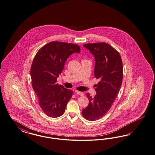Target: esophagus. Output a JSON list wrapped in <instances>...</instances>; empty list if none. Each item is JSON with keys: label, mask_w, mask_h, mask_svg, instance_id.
<instances>
[{"label": "esophagus", "mask_w": 155, "mask_h": 155, "mask_svg": "<svg viewBox=\"0 0 155 155\" xmlns=\"http://www.w3.org/2000/svg\"><path fill=\"white\" fill-rule=\"evenodd\" d=\"M75 92V93H76V94H78V95H80V96H84V93L83 92H82V91H76Z\"/></svg>", "instance_id": "34e87169"}]
</instances>
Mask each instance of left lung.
Here are the masks:
<instances>
[{
  "label": "left lung",
  "instance_id": "left-lung-1",
  "mask_svg": "<svg viewBox=\"0 0 155 155\" xmlns=\"http://www.w3.org/2000/svg\"><path fill=\"white\" fill-rule=\"evenodd\" d=\"M84 46L94 56V77L100 80L95 96L86 93L89 103L82 111L86 120L93 121L104 116L116 98L123 82V62L118 51L108 43H87Z\"/></svg>",
  "mask_w": 155,
  "mask_h": 155
}]
</instances>
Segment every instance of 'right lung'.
Returning <instances> with one entry per match:
<instances>
[{
    "label": "right lung",
    "mask_w": 155,
    "mask_h": 155,
    "mask_svg": "<svg viewBox=\"0 0 155 155\" xmlns=\"http://www.w3.org/2000/svg\"><path fill=\"white\" fill-rule=\"evenodd\" d=\"M80 53V47L71 43L53 41L38 51L33 59L30 74L33 90L43 112L50 117H58L64 112L73 91L57 84L70 55Z\"/></svg>",
    "instance_id": "right-lung-1"
}]
</instances>
